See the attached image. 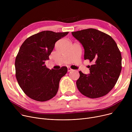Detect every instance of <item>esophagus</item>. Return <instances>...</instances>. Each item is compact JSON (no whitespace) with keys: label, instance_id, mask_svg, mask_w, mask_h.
Segmentation results:
<instances>
[{"label":"esophagus","instance_id":"esophagus-1","mask_svg":"<svg viewBox=\"0 0 132 132\" xmlns=\"http://www.w3.org/2000/svg\"><path fill=\"white\" fill-rule=\"evenodd\" d=\"M67 70H68V72H71V71H73V70H72V68H71L70 67H68Z\"/></svg>","mask_w":132,"mask_h":132}]
</instances>
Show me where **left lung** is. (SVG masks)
Here are the masks:
<instances>
[{"mask_svg":"<svg viewBox=\"0 0 132 132\" xmlns=\"http://www.w3.org/2000/svg\"><path fill=\"white\" fill-rule=\"evenodd\" d=\"M72 34L84 48V59L93 63L89 74L79 72L76 82L79 92L91 98L106 95L114 87L121 71V55L116 42L109 35L93 28Z\"/></svg>","mask_w":132,"mask_h":132,"instance_id":"8db88e82","label":"left lung"}]
</instances>
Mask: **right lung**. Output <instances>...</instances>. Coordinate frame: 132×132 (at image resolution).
I'll list each match as a JSON object with an SVG mask.
<instances>
[{
  "label": "right lung",
  "instance_id": "right-lung-1",
  "mask_svg": "<svg viewBox=\"0 0 132 132\" xmlns=\"http://www.w3.org/2000/svg\"><path fill=\"white\" fill-rule=\"evenodd\" d=\"M69 32L43 31L27 38L21 46L15 61L16 78L23 92L30 98L44 102L57 94L66 67L50 70L45 65L55 42Z\"/></svg>",
  "mask_w": 132,
  "mask_h": 132
}]
</instances>
